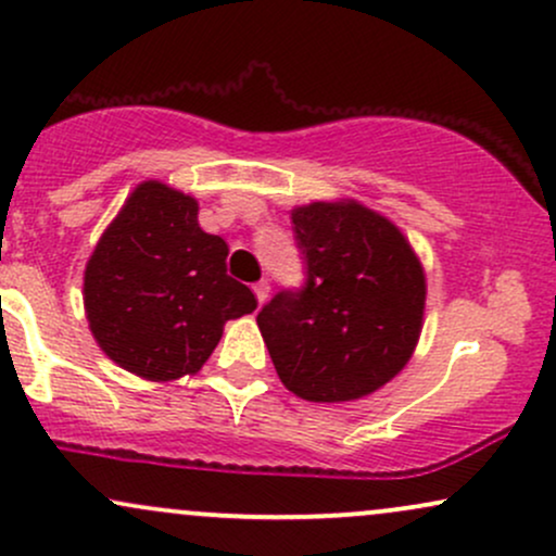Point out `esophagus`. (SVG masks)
<instances>
[{"instance_id":"1","label":"esophagus","mask_w":556,"mask_h":556,"mask_svg":"<svg viewBox=\"0 0 556 556\" xmlns=\"http://www.w3.org/2000/svg\"><path fill=\"white\" fill-rule=\"evenodd\" d=\"M253 292H256V298H258V303H264L266 298H269V292H271V285L266 282V279H261V282H256L253 285Z\"/></svg>"}]
</instances>
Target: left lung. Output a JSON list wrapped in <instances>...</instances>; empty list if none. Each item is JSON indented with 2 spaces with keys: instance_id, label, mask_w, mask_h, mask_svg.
I'll list each match as a JSON object with an SVG mask.
<instances>
[{
  "instance_id": "obj_1",
  "label": "left lung",
  "mask_w": 556,
  "mask_h": 556,
  "mask_svg": "<svg viewBox=\"0 0 556 556\" xmlns=\"http://www.w3.org/2000/svg\"><path fill=\"white\" fill-rule=\"evenodd\" d=\"M308 279L261 308L282 384L308 402H353L392 381L424 329L426 274L402 229L353 198L292 208Z\"/></svg>"
}]
</instances>
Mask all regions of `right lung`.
<instances>
[{
  "label": "right lung",
  "mask_w": 556,
  "mask_h": 556,
  "mask_svg": "<svg viewBox=\"0 0 556 556\" xmlns=\"http://www.w3.org/2000/svg\"><path fill=\"white\" fill-rule=\"evenodd\" d=\"M227 242L198 225V201L140 182L96 242L83 274L93 340L125 371L175 381L201 371L229 318L253 314L251 287L227 274Z\"/></svg>",
  "instance_id": "obj_1"
}]
</instances>
